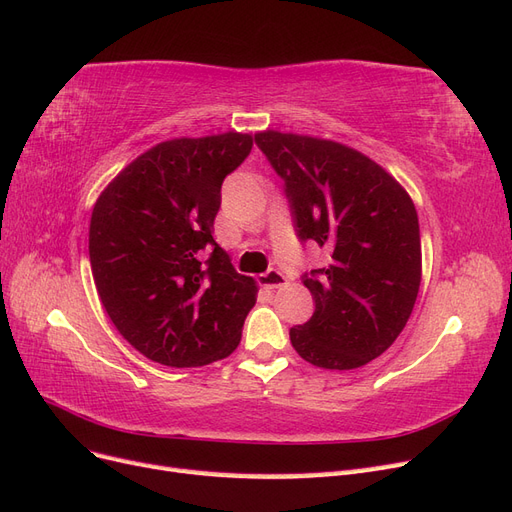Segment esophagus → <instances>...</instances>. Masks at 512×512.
Here are the masks:
<instances>
[{"mask_svg":"<svg viewBox=\"0 0 512 512\" xmlns=\"http://www.w3.org/2000/svg\"><path fill=\"white\" fill-rule=\"evenodd\" d=\"M258 284L262 288H280V286L286 284V277H284V273H280L277 269H269L267 273L258 275Z\"/></svg>","mask_w":512,"mask_h":512,"instance_id":"obj_1","label":"esophagus"}]
</instances>
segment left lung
Here are the masks:
<instances>
[{"instance_id": "left-lung-1", "label": "left lung", "mask_w": 512, "mask_h": 512, "mask_svg": "<svg viewBox=\"0 0 512 512\" xmlns=\"http://www.w3.org/2000/svg\"><path fill=\"white\" fill-rule=\"evenodd\" d=\"M256 145L286 183L297 232L327 247L303 277L316 312L290 329L292 348L322 369H356L404 331L423 256L410 194L365 153L329 138L265 130Z\"/></svg>"}]
</instances>
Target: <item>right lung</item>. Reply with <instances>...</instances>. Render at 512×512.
Masks as SVG:
<instances>
[{
    "label": "right lung",
    "instance_id": "1",
    "mask_svg": "<svg viewBox=\"0 0 512 512\" xmlns=\"http://www.w3.org/2000/svg\"><path fill=\"white\" fill-rule=\"evenodd\" d=\"M252 141L235 130L170 138L119 170L96 200L89 260L98 294L123 339L151 361L200 367L241 342L258 288L215 243L213 220L222 181Z\"/></svg>",
    "mask_w": 512,
    "mask_h": 512
}]
</instances>
